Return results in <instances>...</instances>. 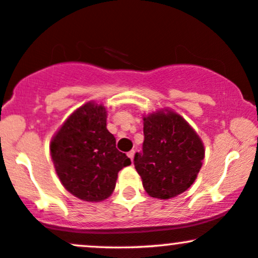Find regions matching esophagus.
Wrapping results in <instances>:
<instances>
[{"label":"esophagus","instance_id":"esophagus-1","mask_svg":"<svg viewBox=\"0 0 258 258\" xmlns=\"http://www.w3.org/2000/svg\"><path fill=\"white\" fill-rule=\"evenodd\" d=\"M134 155H135V151L134 150H132V151L128 152V156H129V159L132 160V161H133V160H134Z\"/></svg>","mask_w":258,"mask_h":258}]
</instances>
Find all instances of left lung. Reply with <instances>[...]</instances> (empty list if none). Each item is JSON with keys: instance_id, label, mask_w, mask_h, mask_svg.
I'll list each match as a JSON object with an SVG mask.
<instances>
[{"instance_id": "8db88e82", "label": "left lung", "mask_w": 258, "mask_h": 258, "mask_svg": "<svg viewBox=\"0 0 258 258\" xmlns=\"http://www.w3.org/2000/svg\"><path fill=\"white\" fill-rule=\"evenodd\" d=\"M203 159V143L181 115L160 110L144 118L143 151L135 154L134 166L149 196L170 199L183 193Z\"/></svg>"}]
</instances>
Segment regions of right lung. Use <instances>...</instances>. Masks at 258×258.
<instances>
[{"mask_svg":"<svg viewBox=\"0 0 258 258\" xmlns=\"http://www.w3.org/2000/svg\"><path fill=\"white\" fill-rule=\"evenodd\" d=\"M106 120L102 104L86 103L68 118L50 145L62 185L86 202L107 199L114 190L119 171L132 163L115 148Z\"/></svg>","mask_w":258,"mask_h":258,"instance_id":"obj_1","label":"right lung"}]
</instances>
